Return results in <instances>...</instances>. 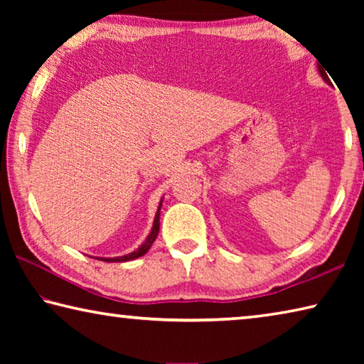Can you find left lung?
Instances as JSON below:
<instances>
[{
	"label": "left lung",
	"instance_id": "8db88e82",
	"mask_svg": "<svg viewBox=\"0 0 364 364\" xmlns=\"http://www.w3.org/2000/svg\"><path fill=\"white\" fill-rule=\"evenodd\" d=\"M318 72H319V73H321V77H323V78H324V82H328V83H329V78H328V73H326V72H324V70H323V69H321V67H319V65H318Z\"/></svg>",
	"mask_w": 364,
	"mask_h": 364
}]
</instances>
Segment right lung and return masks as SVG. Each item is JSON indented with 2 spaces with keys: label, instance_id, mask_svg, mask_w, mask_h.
<instances>
[{
  "label": "right lung",
  "instance_id": "add662e5",
  "mask_svg": "<svg viewBox=\"0 0 364 364\" xmlns=\"http://www.w3.org/2000/svg\"><path fill=\"white\" fill-rule=\"evenodd\" d=\"M162 202H164V197L162 199H160V202H159V207H157V212H156V217H154V223H152V230H151V232H149V236L146 237V241L139 245V247L136 249V250H133V252H130V254H127V255H122V257H109V258H100V260H102V262H109V263H112V262H130V260H134V258H139V257H143L147 250L151 249V245L154 244V241H156V237H157V234H159V228H160V208H162Z\"/></svg>",
  "mask_w": 364,
  "mask_h": 364
}]
</instances>
